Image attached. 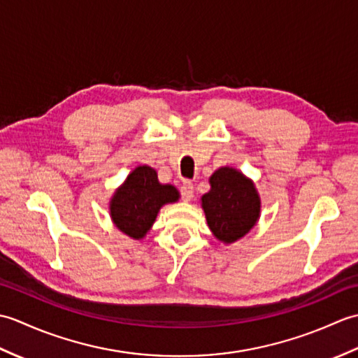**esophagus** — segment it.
I'll list each match as a JSON object with an SVG mask.
<instances>
[{"mask_svg": "<svg viewBox=\"0 0 358 358\" xmlns=\"http://www.w3.org/2000/svg\"><path fill=\"white\" fill-rule=\"evenodd\" d=\"M180 194H181V199L185 201H191L194 199V185L191 181H185V183L181 185Z\"/></svg>", "mask_w": 358, "mask_h": 358, "instance_id": "1", "label": "esophagus"}]
</instances>
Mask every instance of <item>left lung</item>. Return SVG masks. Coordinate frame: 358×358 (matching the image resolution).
Segmentation results:
<instances>
[{"mask_svg": "<svg viewBox=\"0 0 358 358\" xmlns=\"http://www.w3.org/2000/svg\"><path fill=\"white\" fill-rule=\"evenodd\" d=\"M209 181L210 191L201 196V204L212 234L224 243L245 237L260 214L254 183L232 167L215 171Z\"/></svg>", "mask_w": 358, "mask_h": 358, "instance_id": "8db88e82", "label": "left lung"}]
</instances>
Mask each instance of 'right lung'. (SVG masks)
I'll return each mask as SVG.
<instances>
[{"mask_svg": "<svg viewBox=\"0 0 358 358\" xmlns=\"http://www.w3.org/2000/svg\"><path fill=\"white\" fill-rule=\"evenodd\" d=\"M177 200V189L159 185L152 167L140 166L113 195L110 215L121 232L132 238H143L154 224L159 208Z\"/></svg>", "mask_w": 358, "mask_h": 358, "instance_id": "obj_1", "label": "right lung"}]
</instances>
